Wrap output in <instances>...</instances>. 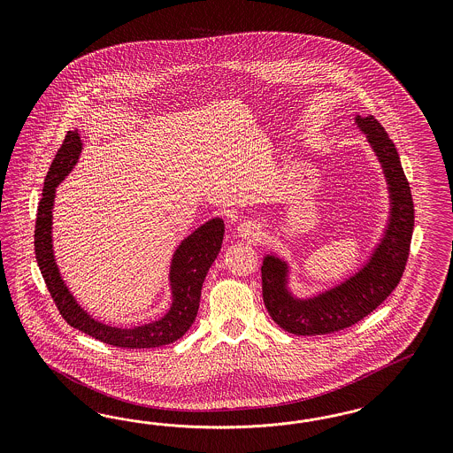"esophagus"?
Wrapping results in <instances>:
<instances>
[{"label":"esophagus","instance_id":"34e87169","mask_svg":"<svg viewBox=\"0 0 453 453\" xmlns=\"http://www.w3.org/2000/svg\"><path fill=\"white\" fill-rule=\"evenodd\" d=\"M237 235L241 237V239H247V241H259V237H261L262 229L261 226L257 224V222H254V220H244V222H241L239 226H237Z\"/></svg>","mask_w":453,"mask_h":453}]
</instances>
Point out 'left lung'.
<instances>
[{
    "mask_svg": "<svg viewBox=\"0 0 453 453\" xmlns=\"http://www.w3.org/2000/svg\"><path fill=\"white\" fill-rule=\"evenodd\" d=\"M354 124L365 134L382 167L388 216L379 242L367 259L341 282L305 297L290 288L292 267L284 256L269 250L262 261V297L275 324L296 335H322L354 326L369 316L397 288L403 274L411 233L413 201L397 150L380 123L371 116L356 114Z\"/></svg>",
    "mask_w": 453,
    "mask_h": 453,
    "instance_id": "8db88e82",
    "label": "left lung"
}]
</instances>
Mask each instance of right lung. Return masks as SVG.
<instances>
[{
	"label": "right lung",
	"instance_id": "right-lung-1",
	"mask_svg": "<svg viewBox=\"0 0 453 453\" xmlns=\"http://www.w3.org/2000/svg\"><path fill=\"white\" fill-rule=\"evenodd\" d=\"M81 152L82 141L78 129L68 131L44 179L42 203L36 216V261L58 311L71 327L116 347L152 349L176 342L191 329L197 316L204 279L209 267L219 256L224 239V220L212 218L179 242L169 262L167 286L171 292V303L163 316L134 327H118L97 320L82 307L66 286L56 261L53 246L56 188L68 178L69 173L78 165Z\"/></svg>",
	"mask_w": 453,
	"mask_h": 453
}]
</instances>
